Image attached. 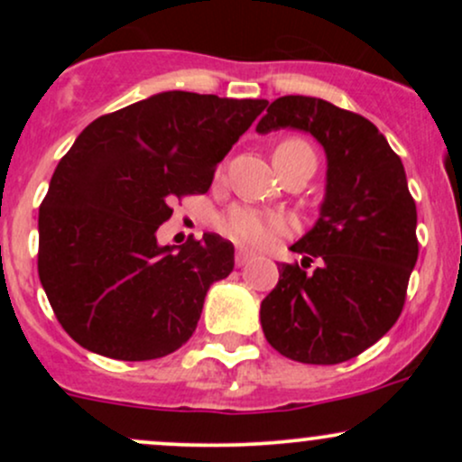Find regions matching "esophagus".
<instances>
[{
    "instance_id": "esophagus-1",
    "label": "esophagus",
    "mask_w": 462,
    "mask_h": 462,
    "mask_svg": "<svg viewBox=\"0 0 462 462\" xmlns=\"http://www.w3.org/2000/svg\"><path fill=\"white\" fill-rule=\"evenodd\" d=\"M252 258H254V252H249V249H245V247L236 249V264H238V267L247 264L249 261H252Z\"/></svg>"
}]
</instances>
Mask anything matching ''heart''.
Segmentation results:
<instances>
[{"mask_svg": "<svg viewBox=\"0 0 462 462\" xmlns=\"http://www.w3.org/2000/svg\"><path fill=\"white\" fill-rule=\"evenodd\" d=\"M273 164L280 173L286 169L295 167H317L315 150L304 139H284L275 145L273 150ZM221 227L227 236H232L238 243L247 245H261L267 241L280 227V221L275 217L263 215L258 210L247 208V206H236L227 210V215L221 219Z\"/></svg>", "mask_w": 462, "mask_h": 462, "instance_id": "b5f03b06", "label": "heart"}]
</instances>
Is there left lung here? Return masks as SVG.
<instances>
[{
    "label": "left lung",
    "mask_w": 462,
    "mask_h": 462,
    "mask_svg": "<svg viewBox=\"0 0 462 462\" xmlns=\"http://www.w3.org/2000/svg\"><path fill=\"white\" fill-rule=\"evenodd\" d=\"M309 132L326 152L319 219L295 243L301 267L278 264L261 304L269 346L306 365L358 356L393 328L417 263V208L406 171L369 119L326 99L284 95L269 104L258 134ZM317 262L312 273L305 267Z\"/></svg>",
    "instance_id": "obj_1"
}]
</instances>
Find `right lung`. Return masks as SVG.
<instances>
[{
  "label": "right lung",
  "instance_id": "right-lung-1",
  "mask_svg": "<svg viewBox=\"0 0 462 462\" xmlns=\"http://www.w3.org/2000/svg\"><path fill=\"white\" fill-rule=\"evenodd\" d=\"M267 99L164 91L79 132L39 208V278L65 332L116 360L176 352L210 284L235 269L219 235L161 245L171 199L206 193Z\"/></svg>",
  "mask_w": 462,
  "mask_h": 462
}]
</instances>
